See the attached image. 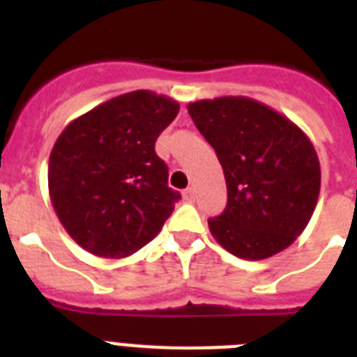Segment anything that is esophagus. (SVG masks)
Returning a JSON list of instances; mask_svg holds the SVG:
<instances>
[{
    "mask_svg": "<svg viewBox=\"0 0 357 357\" xmlns=\"http://www.w3.org/2000/svg\"><path fill=\"white\" fill-rule=\"evenodd\" d=\"M183 198L187 202H195V198H196V190H195V187H187V189L183 190Z\"/></svg>",
    "mask_w": 357,
    "mask_h": 357,
    "instance_id": "34e87169",
    "label": "esophagus"
}]
</instances>
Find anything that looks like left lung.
<instances>
[{"label": "left lung", "instance_id": "obj_1", "mask_svg": "<svg viewBox=\"0 0 357 357\" xmlns=\"http://www.w3.org/2000/svg\"><path fill=\"white\" fill-rule=\"evenodd\" d=\"M189 114L215 148L228 185L211 235L241 259H266L294 243L310 222L321 190L311 140L274 109L244 96L189 103Z\"/></svg>", "mask_w": 357, "mask_h": 357}]
</instances>
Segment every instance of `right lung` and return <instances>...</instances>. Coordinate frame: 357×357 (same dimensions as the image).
Masks as SVG:
<instances>
[{
	"label": "right lung",
	"mask_w": 357,
	"mask_h": 357,
	"mask_svg": "<svg viewBox=\"0 0 357 357\" xmlns=\"http://www.w3.org/2000/svg\"><path fill=\"white\" fill-rule=\"evenodd\" d=\"M179 103L135 91L98 105L59 135L47 167L59 220L81 248L119 259L161 231L181 198L155 140Z\"/></svg>",
	"instance_id": "1"
}]
</instances>
